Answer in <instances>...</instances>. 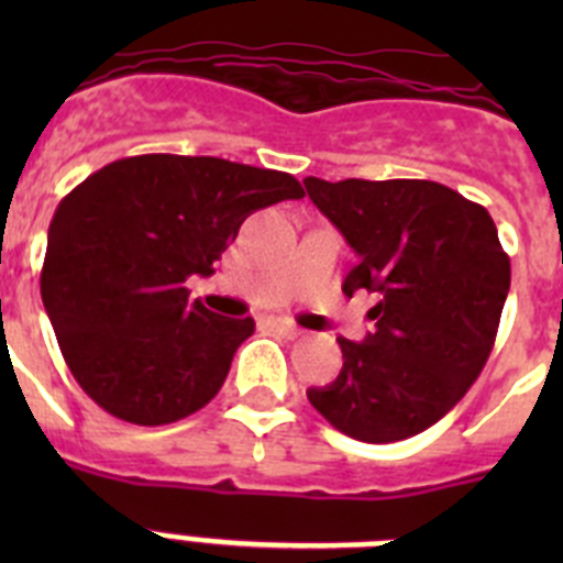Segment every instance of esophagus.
Returning a JSON list of instances; mask_svg holds the SVG:
<instances>
[{
  "instance_id": "esophagus-1",
  "label": "esophagus",
  "mask_w": 563,
  "mask_h": 563,
  "mask_svg": "<svg viewBox=\"0 0 563 563\" xmlns=\"http://www.w3.org/2000/svg\"><path fill=\"white\" fill-rule=\"evenodd\" d=\"M271 324H273V330H278V332H282V335H285V338H296V335H301V330H298L296 324H290V321H285V318H273Z\"/></svg>"
}]
</instances>
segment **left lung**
<instances>
[{
    "label": "left lung",
    "instance_id": "left-lung-1",
    "mask_svg": "<svg viewBox=\"0 0 563 563\" xmlns=\"http://www.w3.org/2000/svg\"><path fill=\"white\" fill-rule=\"evenodd\" d=\"M357 265L343 292H377L375 332L338 338L343 369L307 397L361 442L415 437L449 415L494 350L510 258L490 213L431 180H305Z\"/></svg>",
    "mask_w": 563,
    "mask_h": 563
}]
</instances>
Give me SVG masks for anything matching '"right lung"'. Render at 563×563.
Here are the masks:
<instances>
[{"label":"right lung","mask_w":563,"mask_h":563,"mask_svg":"<svg viewBox=\"0 0 563 563\" xmlns=\"http://www.w3.org/2000/svg\"><path fill=\"white\" fill-rule=\"evenodd\" d=\"M285 172L222 157L137 154L89 174L47 231L42 301L69 372L118 420L166 426L217 397L253 318H225L188 276L213 262L253 211L301 200Z\"/></svg>","instance_id":"add662e5"}]
</instances>
